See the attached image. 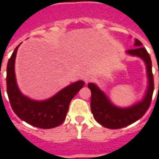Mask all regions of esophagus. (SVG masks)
<instances>
[{
  "instance_id": "34e87169",
  "label": "esophagus",
  "mask_w": 159,
  "mask_h": 159,
  "mask_svg": "<svg viewBox=\"0 0 159 159\" xmlns=\"http://www.w3.org/2000/svg\"><path fill=\"white\" fill-rule=\"evenodd\" d=\"M92 80V76H85V78H84V81H85V83H88L89 81H91Z\"/></svg>"
}]
</instances>
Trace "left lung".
<instances>
[{
    "mask_svg": "<svg viewBox=\"0 0 159 159\" xmlns=\"http://www.w3.org/2000/svg\"><path fill=\"white\" fill-rule=\"evenodd\" d=\"M134 48L127 50L126 53L140 58L145 63L147 70V88L143 98L140 101L128 107H117L95 83L88 84L89 89L91 90V111L94 119L100 125L111 129L124 128L136 122L146 113L152 101L154 84L150 55L138 39H134Z\"/></svg>",
    "mask_w": 159,
    "mask_h": 159,
    "instance_id": "left-lung-1",
    "label": "left lung"
}]
</instances>
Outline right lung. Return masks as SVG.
<instances>
[{
	"mask_svg": "<svg viewBox=\"0 0 159 159\" xmlns=\"http://www.w3.org/2000/svg\"><path fill=\"white\" fill-rule=\"evenodd\" d=\"M19 46L14 49L7 66V92L12 110L20 119L32 126L40 129L58 127L66 119L70 103L84 86V82L76 81L47 100L30 99L22 93L16 80L15 59Z\"/></svg>",
	"mask_w": 159,
	"mask_h": 159,
	"instance_id": "right-lung-1",
	"label": "right lung"
}]
</instances>
